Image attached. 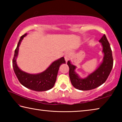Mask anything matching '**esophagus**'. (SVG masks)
Returning <instances> with one entry per match:
<instances>
[{"label":"esophagus","mask_w":122,"mask_h":122,"mask_svg":"<svg viewBox=\"0 0 122 122\" xmlns=\"http://www.w3.org/2000/svg\"><path fill=\"white\" fill-rule=\"evenodd\" d=\"M71 58V53L69 51H67L66 52L65 54V59L66 61V62L69 60Z\"/></svg>","instance_id":"1"}]
</instances>
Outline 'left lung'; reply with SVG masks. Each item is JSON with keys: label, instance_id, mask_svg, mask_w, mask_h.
<instances>
[{"label": "left lung", "instance_id": "obj_1", "mask_svg": "<svg viewBox=\"0 0 122 122\" xmlns=\"http://www.w3.org/2000/svg\"><path fill=\"white\" fill-rule=\"evenodd\" d=\"M99 42L103 47L104 54L102 62L95 71L85 78H81L76 73L75 66L68 61L67 65L69 67V75L71 83L74 87L80 90H90L96 88L104 83L108 78L113 67V57L110 44L106 35L104 34Z\"/></svg>", "mask_w": 122, "mask_h": 122}]
</instances>
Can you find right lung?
I'll return each instance as SVG.
<instances>
[{"label":"right lung","instance_id":"add662e5","mask_svg":"<svg viewBox=\"0 0 122 122\" xmlns=\"http://www.w3.org/2000/svg\"><path fill=\"white\" fill-rule=\"evenodd\" d=\"M26 35L27 33L20 37L17 47L14 51L12 61L14 71L20 83L26 88L36 92L48 90L54 86L60 66L62 63H66V61L64 57H62L51 63L45 71L39 74H32L21 71L16 64V59L19 52L20 45Z\"/></svg>","mask_w":122,"mask_h":122}]
</instances>
